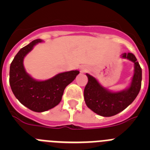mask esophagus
Listing matches in <instances>:
<instances>
[{"label": "esophagus", "mask_w": 150, "mask_h": 150, "mask_svg": "<svg viewBox=\"0 0 150 150\" xmlns=\"http://www.w3.org/2000/svg\"><path fill=\"white\" fill-rule=\"evenodd\" d=\"M80 71H81L82 73L86 72V71H87V67H85V66H83V67H82L81 68H80Z\"/></svg>", "instance_id": "obj_1"}]
</instances>
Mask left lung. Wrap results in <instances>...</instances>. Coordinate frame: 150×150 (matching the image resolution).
I'll use <instances>...</instances> for the list:
<instances>
[{
  "mask_svg": "<svg viewBox=\"0 0 150 150\" xmlns=\"http://www.w3.org/2000/svg\"><path fill=\"white\" fill-rule=\"evenodd\" d=\"M122 58L134 63V74L129 88L118 92L109 91L100 86L95 77L86 74L88 83L84 89L85 102L87 107L102 116H112L124 110L132 104L141 88L142 69L132 53H124Z\"/></svg>",
  "mask_w": 150,
  "mask_h": 150,
  "instance_id": "1",
  "label": "left lung"
}]
</instances>
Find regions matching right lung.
I'll return each instance as SVG.
<instances>
[{"mask_svg":"<svg viewBox=\"0 0 150 150\" xmlns=\"http://www.w3.org/2000/svg\"><path fill=\"white\" fill-rule=\"evenodd\" d=\"M40 39L21 49L10 67V85L13 94L21 104L34 112H44L57 106L62 100L64 88L79 74L71 71L57 74L51 79L38 81L27 74L23 65L24 58Z\"/></svg>","mask_w":150,"mask_h":150,"instance_id":"1","label":"right lung"}]
</instances>
